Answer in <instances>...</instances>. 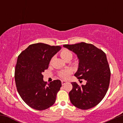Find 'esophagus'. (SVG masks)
<instances>
[{"label":"esophagus","instance_id":"obj_1","mask_svg":"<svg viewBox=\"0 0 123 123\" xmlns=\"http://www.w3.org/2000/svg\"><path fill=\"white\" fill-rule=\"evenodd\" d=\"M66 83H67V81H65V80H62V81H61L62 85H65V84Z\"/></svg>","mask_w":123,"mask_h":123}]
</instances>
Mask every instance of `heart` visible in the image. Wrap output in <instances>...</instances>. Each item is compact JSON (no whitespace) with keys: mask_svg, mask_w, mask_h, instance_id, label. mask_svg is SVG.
Segmentation results:
<instances>
[{"mask_svg":"<svg viewBox=\"0 0 123 123\" xmlns=\"http://www.w3.org/2000/svg\"><path fill=\"white\" fill-rule=\"evenodd\" d=\"M60 55L61 57L63 59L64 61L69 60V59H72L73 57V54L72 53V52L69 51V50H67V49H64L60 53ZM70 70H63V71L60 72L59 73V76H60L61 78L65 79L68 76L69 74H70Z\"/></svg>","mask_w":123,"mask_h":123,"instance_id":"b5f03b06","label":"heart"}]
</instances>
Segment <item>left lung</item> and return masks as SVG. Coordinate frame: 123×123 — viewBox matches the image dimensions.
<instances>
[{
	"label": "left lung",
	"instance_id": "1",
	"mask_svg": "<svg viewBox=\"0 0 123 123\" xmlns=\"http://www.w3.org/2000/svg\"><path fill=\"white\" fill-rule=\"evenodd\" d=\"M63 47L77 55L79 66L74 76L87 81L81 86L71 83L73 88L69 93L70 102L82 110L95 106L104 98L109 86L111 70L105 53L94 45L84 42L65 44Z\"/></svg>",
	"mask_w": 123,
	"mask_h": 123
}]
</instances>
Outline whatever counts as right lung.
<instances>
[{"label":"right lung","instance_id":"1","mask_svg":"<svg viewBox=\"0 0 123 123\" xmlns=\"http://www.w3.org/2000/svg\"><path fill=\"white\" fill-rule=\"evenodd\" d=\"M61 49L39 43L29 45L18 57L15 69L17 89L23 101L31 108L43 111L55 102L61 81L50 83L43 80L42 73L49 68L51 60Z\"/></svg>","mask_w":123,"mask_h":123}]
</instances>
